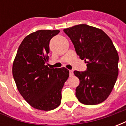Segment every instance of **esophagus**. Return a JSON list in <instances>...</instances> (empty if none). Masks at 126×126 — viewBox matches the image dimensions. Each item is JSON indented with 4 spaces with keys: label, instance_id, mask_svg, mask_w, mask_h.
<instances>
[{
    "label": "esophagus",
    "instance_id": "1",
    "mask_svg": "<svg viewBox=\"0 0 126 126\" xmlns=\"http://www.w3.org/2000/svg\"><path fill=\"white\" fill-rule=\"evenodd\" d=\"M74 76V73H73V71L72 70H69V76L71 77Z\"/></svg>",
    "mask_w": 126,
    "mask_h": 126
}]
</instances>
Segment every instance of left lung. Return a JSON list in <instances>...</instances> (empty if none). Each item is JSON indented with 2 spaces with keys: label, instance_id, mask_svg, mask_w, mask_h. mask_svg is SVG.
I'll return each mask as SVG.
<instances>
[{
  "label": "left lung",
  "instance_id": "obj_1",
  "mask_svg": "<svg viewBox=\"0 0 126 126\" xmlns=\"http://www.w3.org/2000/svg\"><path fill=\"white\" fill-rule=\"evenodd\" d=\"M77 55L87 63L84 71H74L79 79L76 97L87 105L101 103L108 97L118 76L119 56L111 38L103 30L86 24L64 29Z\"/></svg>",
  "mask_w": 126,
  "mask_h": 126
}]
</instances>
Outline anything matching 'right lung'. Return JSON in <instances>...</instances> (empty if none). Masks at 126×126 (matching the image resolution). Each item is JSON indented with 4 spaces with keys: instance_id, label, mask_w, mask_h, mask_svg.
Wrapping results in <instances>:
<instances>
[{
    "instance_id": "right-lung-1",
    "label": "right lung",
    "mask_w": 126,
    "mask_h": 126,
    "mask_svg": "<svg viewBox=\"0 0 126 126\" xmlns=\"http://www.w3.org/2000/svg\"><path fill=\"white\" fill-rule=\"evenodd\" d=\"M59 30H38L23 39L13 65L19 92L30 105L50 111L61 104V90L69 75L65 67L50 69L49 42Z\"/></svg>"
}]
</instances>
